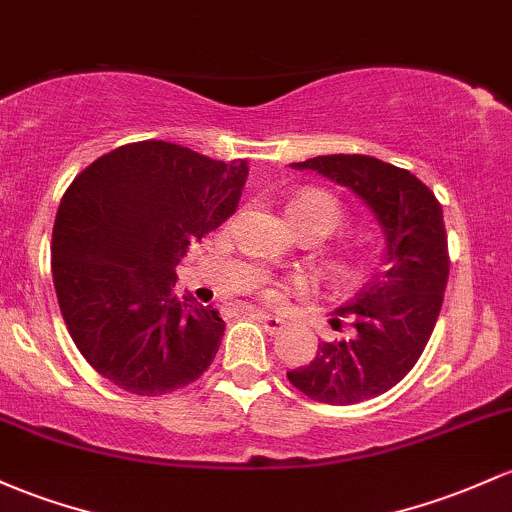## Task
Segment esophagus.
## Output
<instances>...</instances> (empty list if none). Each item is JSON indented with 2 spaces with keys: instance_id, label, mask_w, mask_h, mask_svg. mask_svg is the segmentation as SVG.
<instances>
[{
  "instance_id": "34e87169",
  "label": "esophagus",
  "mask_w": 512,
  "mask_h": 512,
  "mask_svg": "<svg viewBox=\"0 0 512 512\" xmlns=\"http://www.w3.org/2000/svg\"><path fill=\"white\" fill-rule=\"evenodd\" d=\"M257 320H260L262 325H265V330L269 335H277L279 330L284 328V320L279 316H269V313H255Z\"/></svg>"
}]
</instances>
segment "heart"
<instances>
[{
    "mask_svg": "<svg viewBox=\"0 0 512 512\" xmlns=\"http://www.w3.org/2000/svg\"><path fill=\"white\" fill-rule=\"evenodd\" d=\"M294 228H311L323 238V235L333 233L335 228L342 223V206L333 194L320 192V189H306L299 196L289 201L286 206ZM330 269H333L338 277H347L352 272V257L350 255H338L330 260Z\"/></svg>",
    "mask_w": 512,
    "mask_h": 512,
    "instance_id": "obj_1",
    "label": "heart"
}]
</instances>
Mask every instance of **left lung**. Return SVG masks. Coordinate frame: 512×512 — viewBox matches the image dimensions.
<instances>
[{
    "instance_id": "left-lung-1",
    "label": "left lung",
    "mask_w": 512,
    "mask_h": 512,
    "mask_svg": "<svg viewBox=\"0 0 512 512\" xmlns=\"http://www.w3.org/2000/svg\"><path fill=\"white\" fill-rule=\"evenodd\" d=\"M291 167L350 189L384 233L381 269L338 311L352 318L350 338L320 342L311 362L286 372L313 401L352 406L393 389L428 345L449 277L442 206L415 174L369 155H318Z\"/></svg>"
}]
</instances>
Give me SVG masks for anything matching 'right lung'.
Instances as JSON below:
<instances>
[{"mask_svg": "<svg viewBox=\"0 0 512 512\" xmlns=\"http://www.w3.org/2000/svg\"><path fill=\"white\" fill-rule=\"evenodd\" d=\"M245 179V160L143 140L70 184L50 245L55 294L77 350L111 384L160 396L211 367L226 323L174 294V267L235 211Z\"/></svg>", "mask_w": 512, "mask_h": 512, "instance_id": "right-lung-1", "label": "right lung"}]
</instances>
